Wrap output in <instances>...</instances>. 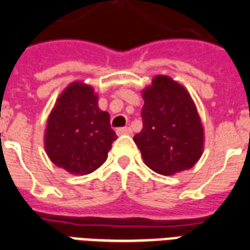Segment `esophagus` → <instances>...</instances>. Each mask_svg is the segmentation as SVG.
Segmentation results:
<instances>
[{"instance_id":"1","label":"esophagus","mask_w":250,"mask_h":250,"mask_svg":"<svg viewBox=\"0 0 250 250\" xmlns=\"http://www.w3.org/2000/svg\"><path fill=\"white\" fill-rule=\"evenodd\" d=\"M117 135H129V133L132 132V129L129 128V127H122V128H117Z\"/></svg>"}]
</instances>
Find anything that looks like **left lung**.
Listing matches in <instances>:
<instances>
[{
  "instance_id": "left-lung-1",
  "label": "left lung",
  "mask_w": 250,
  "mask_h": 250,
  "mask_svg": "<svg viewBox=\"0 0 250 250\" xmlns=\"http://www.w3.org/2000/svg\"><path fill=\"white\" fill-rule=\"evenodd\" d=\"M143 129L133 136L145 165L162 175L194 166L204 146V128L189 93L168 76H156L143 92Z\"/></svg>"
}]
</instances>
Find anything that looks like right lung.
Segmentation results:
<instances>
[{
  "mask_svg": "<svg viewBox=\"0 0 250 250\" xmlns=\"http://www.w3.org/2000/svg\"><path fill=\"white\" fill-rule=\"evenodd\" d=\"M97 102L92 86L72 83L49 115L45 149L53 164L70 174L86 175L97 170L117 139L109 113L101 111Z\"/></svg>",
  "mask_w": 250,
  "mask_h": 250,
  "instance_id": "obj_1",
  "label": "right lung"
}]
</instances>
